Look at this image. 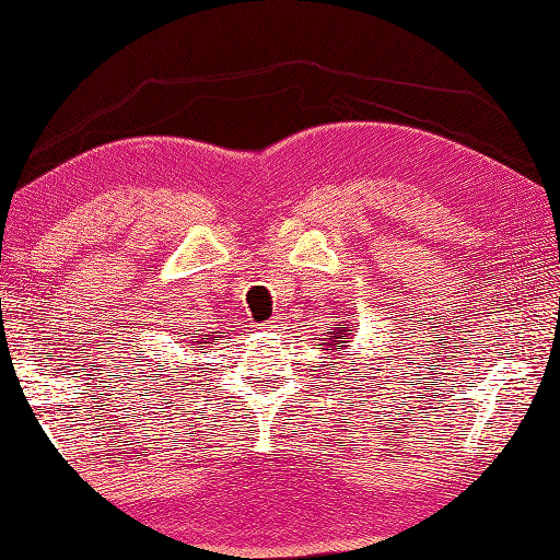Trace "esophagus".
Listing matches in <instances>:
<instances>
[{
	"mask_svg": "<svg viewBox=\"0 0 560 560\" xmlns=\"http://www.w3.org/2000/svg\"><path fill=\"white\" fill-rule=\"evenodd\" d=\"M264 328H266V330H270V334H282V328H284V326H282V322H270V324H266Z\"/></svg>",
	"mask_w": 560,
	"mask_h": 560,
	"instance_id": "obj_1",
	"label": "esophagus"
}]
</instances>
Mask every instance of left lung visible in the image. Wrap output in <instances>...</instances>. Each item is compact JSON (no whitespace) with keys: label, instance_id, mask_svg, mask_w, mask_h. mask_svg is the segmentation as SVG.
Segmentation results:
<instances>
[{"label":"left lung","instance_id":"left-lung-1","mask_svg":"<svg viewBox=\"0 0 560 560\" xmlns=\"http://www.w3.org/2000/svg\"><path fill=\"white\" fill-rule=\"evenodd\" d=\"M355 334H358L355 326H352L350 322H340V316H338L336 324L328 328V343H324V346H326V350L336 352L340 348H346L343 343H350V338Z\"/></svg>","mask_w":560,"mask_h":560}]
</instances>
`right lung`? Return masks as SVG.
I'll return each mask as SVG.
<instances>
[{
	"label": "right lung",
	"instance_id": "1",
	"mask_svg": "<svg viewBox=\"0 0 560 560\" xmlns=\"http://www.w3.org/2000/svg\"><path fill=\"white\" fill-rule=\"evenodd\" d=\"M188 343H192V350L196 352H202V350H210L212 346H217V340H220L222 336H217V330H205V334H186Z\"/></svg>",
	"mask_w": 560,
	"mask_h": 560
}]
</instances>
